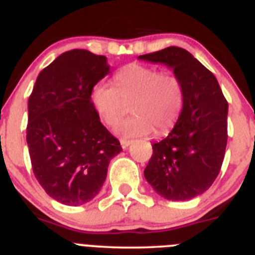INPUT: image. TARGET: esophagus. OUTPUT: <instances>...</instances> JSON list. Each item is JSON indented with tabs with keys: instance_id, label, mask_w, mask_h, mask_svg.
Instances as JSON below:
<instances>
[{
	"instance_id": "34e87169",
	"label": "esophagus",
	"mask_w": 255,
	"mask_h": 255,
	"mask_svg": "<svg viewBox=\"0 0 255 255\" xmlns=\"http://www.w3.org/2000/svg\"><path fill=\"white\" fill-rule=\"evenodd\" d=\"M131 143H132L131 140H120L121 148H123V149H126V148H128V146H129L130 144H131Z\"/></svg>"
}]
</instances>
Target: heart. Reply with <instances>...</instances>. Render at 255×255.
<instances>
[{
	"label": "heart",
	"instance_id": "1",
	"mask_svg": "<svg viewBox=\"0 0 255 255\" xmlns=\"http://www.w3.org/2000/svg\"><path fill=\"white\" fill-rule=\"evenodd\" d=\"M115 87L99 82L91 90L90 100L100 120L109 126L120 121L125 102L131 101L134 115L116 126V134L125 139L167 132L174 126L184 104L182 82L172 72L131 63L114 74Z\"/></svg>",
	"mask_w": 255,
	"mask_h": 255
}]
</instances>
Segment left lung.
I'll return each instance as SVG.
<instances>
[{
    "label": "left lung",
    "instance_id": "left-lung-1",
    "mask_svg": "<svg viewBox=\"0 0 255 255\" xmlns=\"http://www.w3.org/2000/svg\"><path fill=\"white\" fill-rule=\"evenodd\" d=\"M137 59L167 65L184 90L181 115L165 139L151 144L153 155L144 177L165 200L197 197L211 187L223 164L228 101L216 77L184 49L168 46Z\"/></svg>",
    "mask_w": 255,
    "mask_h": 255
}]
</instances>
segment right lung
Here are the masks:
<instances>
[{
  "mask_svg": "<svg viewBox=\"0 0 255 255\" xmlns=\"http://www.w3.org/2000/svg\"><path fill=\"white\" fill-rule=\"evenodd\" d=\"M110 73L107 58L85 49L60 54L29 97L26 141L37 182L55 201L81 206L99 195L123 148L100 121L91 90Z\"/></svg>",
  "mask_w": 255,
  "mask_h": 255,
  "instance_id": "right-lung-1",
  "label": "right lung"
}]
</instances>
